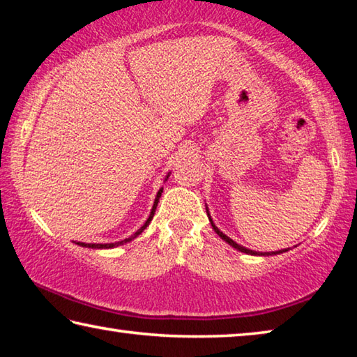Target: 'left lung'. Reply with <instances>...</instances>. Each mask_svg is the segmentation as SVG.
I'll list each match as a JSON object with an SVG mask.
<instances>
[{
	"instance_id": "obj_1",
	"label": "left lung",
	"mask_w": 357,
	"mask_h": 357,
	"mask_svg": "<svg viewBox=\"0 0 357 357\" xmlns=\"http://www.w3.org/2000/svg\"><path fill=\"white\" fill-rule=\"evenodd\" d=\"M206 214H208V217H209V222H211V227H213V229L214 231L219 234V236L225 241V243H228L229 245L231 247H234V249L236 250H239V252H244V253H247V255H257V257H269V255H279V253H283V252H288L289 249H282V250H275V252H255V250H250V249H247V247H243V245H239L238 243H234V241L231 239V238H228L225 233H222L219 228L215 227V223L213 222V219H211V214H209V209H208V206H206Z\"/></svg>"
}]
</instances>
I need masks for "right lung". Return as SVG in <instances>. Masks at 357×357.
<instances>
[{"mask_svg": "<svg viewBox=\"0 0 357 357\" xmlns=\"http://www.w3.org/2000/svg\"><path fill=\"white\" fill-rule=\"evenodd\" d=\"M170 174L172 173H168L167 176H165V179H164V183L165 181L170 178ZM162 192H164V187H160L159 189V192H157V195H155V198H154V204H153V208H151V213H149V217L146 219V222L143 223V225L137 229V231L132 234V236H129V238H126V239H123V241H118V243H110V244H86V243H75L77 245H80V247H88V249H114V247H118V245H124V244H128V243H130L132 239H135L138 234H142L143 231H144V228H146L149 223H151V220H153V217H154V213H155V208H157V204H159V198H160V195H162Z\"/></svg>", "mask_w": 357, "mask_h": 357, "instance_id": "obj_1", "label": "right lung"}]
</instances>
